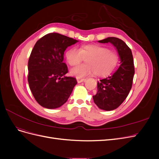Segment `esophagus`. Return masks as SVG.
I'll list each match as a JSON object with an SVG mask.
<instances>
[{
	"label": "esophagus",
	"instance_id": "obj_1",
	"mask_svg": "<svg viewBox=\"0 0 159 159\" xmlns=\"http://www.w3.org/2000/svg\"><path fill=\"white\" fill-rule=\"evenodd\" d=\"M85 80V79H80V78H77V81H78V83H81L84 81Z\"/></svg>",
	"mask_w": 159,
	"mask_h": 159
}]
</instances>
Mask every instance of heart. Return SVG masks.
Returning <instances> with one entry per match:
<instances>
[{
	"label": "heart",
	"mask_w": 159,
	"mask_h": 159,
	"mask_svg": "<svg viewBox=\"0 0 159 159\" xmlns=\"http://www.w3.org/2000/svg\"><path fill=\"white\" fill-rule=\"evenodd\" d=\"M66 57L68 63L74 66L86 59V63L72 68L70 73L78 78L96 73L98 75H109L114 70L119 62V54L108 48L99 45H84L80 48H71L67 51Z\"/></svg>",
	"instance_id": "obj_1"
}]
</instances>
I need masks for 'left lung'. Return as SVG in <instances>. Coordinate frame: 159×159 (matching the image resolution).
I'll use <instances>...</instances> for the list:
<instances>
[{
    "instance_id": "8db88e82",
    "label": "left lung",
    "mask_w": 159,
    "mask_h": 159,
    "mask_svg": "<svg viewBox=\"0 0 159 159\" xmlns=\"http://www.w3.org/2000/svg\"><path fill=\"white\" fill-rule=\"evenodd\" d=\"M99 43H111L116 48L120 57V66L111 76L98 82L97 93L93 96L94 103L103 110L117 109L128 96L132 88L134 74L131 50L122 40L109 37Z\"/></svg>"
}]
</instances>
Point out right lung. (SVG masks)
<instances>
[{
    "label": "right lung",
    "mask_w": 159,
    "mask_h": 159,
    "mask_svg": "<svg viewBox=\"0 0 159 159\" xmlns=\"http://www.w3.org/2000/svg\"><path fill=\"white\" fill-rule=\"evenodd\" d=\"M78 40L58 33H50L38 40L28 63V81L36 102L47 109L63 105L70 96L77 80L67 77L63 61L64 52Z\"/></svg>",
    "instance_id": "obj_1"
}]
</instances>
